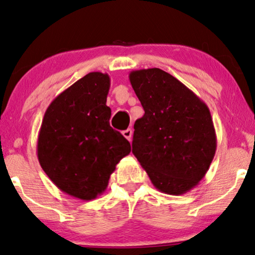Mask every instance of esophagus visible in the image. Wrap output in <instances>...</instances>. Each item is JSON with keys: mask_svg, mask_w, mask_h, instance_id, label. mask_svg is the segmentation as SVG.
Here are the masks:
<instances>
[{"mask_svg": "<svg viewBox=\"0 0 255 255\" xmlns=\"http://www.w3.org/2000/svg\"><path fill=\"white\" fill-rule=\"evenodd\" d=\"M122 135H124V136L127 138L128 141H130L131 135H133V130H131V129H126V130L122 131Z\"/></svg>", "mask_w": 255, "mask_h": 255, "instance_id": "esophagus-1", "label": "esophagus"}]
</instances>
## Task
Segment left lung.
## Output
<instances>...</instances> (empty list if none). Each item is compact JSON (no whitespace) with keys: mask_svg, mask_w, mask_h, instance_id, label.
I'll return each instance as SVG.
<instances>
[{"mask_svg":"<svg viewBox=\"0 0 255 255\" xmlns=\"http://www.w3.org/2000/svg\"><path fill=\"white\" fill-rule=\"evenodd\" d=\"M129 81L144 111L135 121L131 151L156 189L185 194L201 181L217 150L207 105L159 68L133 70Z\"/></svg>","mask_w":255,"mask_h":255,"instance_id":"obj_1","label":"left lung"}]
</instances>
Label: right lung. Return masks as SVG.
<instances>
[{
	"label": "right lung",
	"instance_id": "right-lung-1",
	"mask_svg": "<svg viewBox=\"0 0 255 255\" xmlns=\"http://www.w3.org/2000/svg\"><path fill=\"white\" fill-rule=\"evenodd\" d=\"M108 74H87L51 101L37 137L38 162L57 188L80 200L95 199L130 143L109 125Z\"/></svg>",
	"mask_w": 255,
	"mask_h": 255
}]
</instances>
